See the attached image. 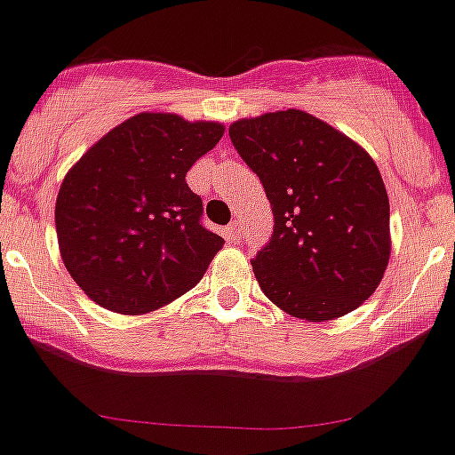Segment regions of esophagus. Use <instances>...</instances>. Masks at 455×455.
<instances>
[{"label": "esophagus", "instance_id": "34e87169", "mask_svg": "<svg viewBox=\"0 0 455 455\" xmlns=\"http://www.w3.org/2000/svg\"><path fill=\"white\" fill-rule=\"evenodd\" d=\"M227 235L231 237V240H240L242 237V227H240V222H231L227 227Z\"/></svg>", "mask_w": 455, "mask_h": 455}]
</instances>
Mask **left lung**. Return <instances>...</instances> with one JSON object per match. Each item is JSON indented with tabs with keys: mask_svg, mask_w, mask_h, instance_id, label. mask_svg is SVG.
Returning <instances> with one entry per match:
<instances>
[{
	"mask_svg": "<svg viewBox=\"0 0 455 455\" xmlns=\"http://www.w3.org/2000/svg\"><path fill=\"white\" fill-rule=\"evenodd\" d=\"M273 209V235L253 264L273 304L308 322L342 317L380 284L391 253L389 197L376 162L304 110L228 126Z\"/></svg>",
	"mask_w": 455,
	"mask_h": 455,
	"instance_id": "left-lung-1",
	"label": "left lung"
}]
</instances>
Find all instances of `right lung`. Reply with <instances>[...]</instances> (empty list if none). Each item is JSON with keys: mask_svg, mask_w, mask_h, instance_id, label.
I'll return each instance as SVG.
<instances>
[{"mask_svg": "<svg viewBox=\"0 0 455 455\" xmlns=\"http://www.w3.org/2000/svg\"><path fill=\"white\" fill-rule=\"evenodd\" d=\"M222 135L218 122L140 113L66 173L55 204L57 242L92 302L140 315L202 280L224 240L202 227V197L187 173Z\"/></svg>", "mask_w": 455, "mask_h": 455, "instance_id": "add662e5", "label": "right lung"}]
</instances>
